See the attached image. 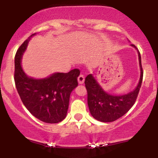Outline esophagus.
I'll use <instances>...</instances> for the list:
<instances>
[{
    "label": "esophagus",
    "mask_w": 158,
    "mask_h": 158,
    "mask_svg": "<svg viewBox=\"0 0 158 158\" xmlns=\"http://www.w3.org/2000/svg\"><path fill=\"white\" fill-rule=\"evenodd\" d=\"M85 81V76L83 74H80L78 77V81H79V84H83Z\"/></svg>",
    "instance_id": "obj_1"
}]
</instances>
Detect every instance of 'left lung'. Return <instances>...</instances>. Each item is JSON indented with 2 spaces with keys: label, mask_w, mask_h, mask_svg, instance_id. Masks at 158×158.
Returning <instances> with one entry per match:
<instances>
[{
  "label": "left lung",
  "mask_w": 158,
  "mask_h": 158,
  "mask_svg": "<svg viewBox=\"0 0 158 158\" xmlns=\"http://www.w3.org/2000/svg\"><path fill=\"white\" fill-rule=\"evenodd\" d=\"M136 48L135 45L131 44ZM138 51L140 78L137 88L133 91L123 96H114L106 93L102 89L91 74L88 75L85 79V88L88 92V105L91 115L101 122H113L120 118L131 109L135 104L139 88L142 85L143 71L141 64V56Z\"/></svg>",
  "instance_id": "1"
}]
</instances>
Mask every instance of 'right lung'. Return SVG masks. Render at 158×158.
I'll return each instance as SVG.
<instances>
[{
    "instance_id": "obj_1",
    "label": "right lung",
    "mask_w": 158,
    "mask_h": 158,
    "mask_svg": "<svg viewBox=\"0 0 158 158\" xmlns=\"http://www.w3.org/2000/svg\"><path fill=\"white\" fill-rule=\"evenodd\" d=\"M28 41L26 40L19 47L15 56L16 89L23 105L34 117L47 123H58L66 117L70 93L78 85L80 71L73 69L68 73H56L42 79L28 77L21 65Z\"/></svg>"
}]
</instances>
